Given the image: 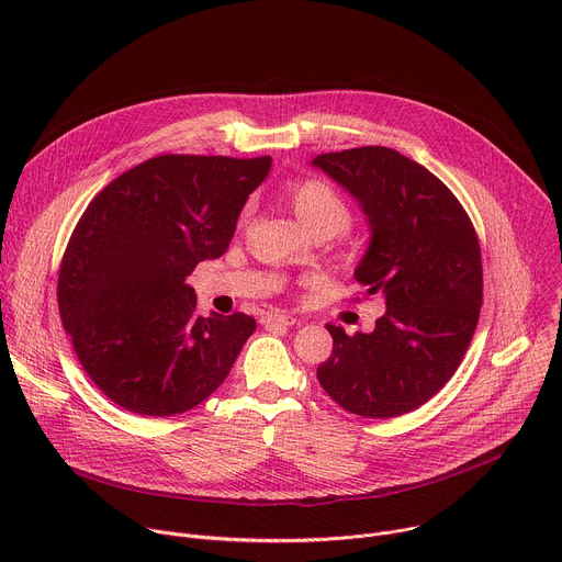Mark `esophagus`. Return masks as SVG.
Wrapping results in <instances>:
<instances>
[{
	"label": "esophagus",
	"instance_id": "obj_1",
	"mask_svg": "<svg viewBox=\"0 0 562 562\" xmlns=\"http://www.w3.org/2000/svg\"><path fill=\"white\" fill-rule=\"evenodd\" d=\"M297 323V317L289 315V313H267L262 315V325L265 327H293Z\"/></svg>",
	"mask_w": 562,
	"mask_h": 562
}]
</instances>
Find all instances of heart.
<instances>
[{"label":"heart","instance_id":"1","mask_svg":"<svg viewBox=\"0 0 562 562\" xmlns=\"http://www.w3.org/2000/svg\"><path fill=\"white\" fill-rule=\"evenodd\" d=\"M293 209L306 228L331 226L336 233L351 222V211L336 189L319 180H302L291 193Z\"/></svg>","mask_w":562,"mask_h":562}]
</instances>
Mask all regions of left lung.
<instances>
[{"label":"left lung","mask_w":562,"mask_h":562,"mask_svg":"<svg viewBox=\"0 0 562 562\" xmlns=\"http://www.w3.org/2000/svg\"><path fill=\"white\" fill-rule=\"evenodd\" d=\"M311 165L360 202L371 239L353 276L386 304L371 334L327 325L334 351L317 380L356 416L409 414L449 382L473 338L483 306L475 228L434 173L393 148L323 153Z\"/></svg>","instance_id":"obj_1"}]
</instances>
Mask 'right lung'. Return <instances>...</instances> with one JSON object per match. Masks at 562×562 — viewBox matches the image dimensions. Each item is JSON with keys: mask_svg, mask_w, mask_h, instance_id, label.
I'll list each match as a JSON object with an SVG mask.
<instances>
[{"mask_svg": "<svg viewBox=\"0 0 562 562\" xmlns=\"http://www.w3.org/2000/svg\"><path fill=\"white\" fill-rule=\"evenodd\" d=\"M269 169V155H157L104 187L79 217L57 304L79 364L111 403L176 416L224 382L256 319L202 317L184 280L226 251Z\"/></svg>", "mask_w": 562, "mask_h": 562, "instance_id": "add662e5", "label": "right lung"}]
</instances>
